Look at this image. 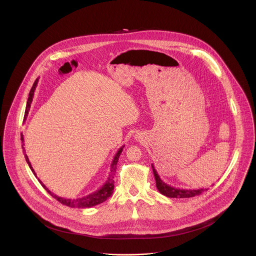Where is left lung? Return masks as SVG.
Listing matches in <instances>:
<instances>
[{
  "mask_svg": "<svg viewBox=\"0 0 256 256\" xmlns=\"http://www.w3.org/2000/svg\"><path fill=\"white\" fill-rule=\"evenodd\" d=\"M154 176L156 180V185L158 190L164 196L170 197V198H189V197H194L195 195H199L202 192L208 190L207 188H200V189H180V188H176L172 187L166 183L164 182L160 176L158 174L154 164H152Z\"/></svg>",
  "mask_w": 256,
  "mask_h": 256,
  "instance_id": "8db88e82",
  "label": "left lung"
}]
</instances>
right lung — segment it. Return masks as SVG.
<instances>
[{
    "instance_id": "1",
    "label": "right lung",
    "mask_w": 256,
    "mask_h": 256,
    "mask_svg": "<svg viewBox=\"0 0 256 256\" xmlns=\"http://www.w3.org/2000/svg\"><path fill=\"white\" fill-rule=\"evenodd\" d=\"M37 82H38V78L36 80L32 90H30V96H28V102H26V113H24V120L28 114V110L30 108V104L32 102V98H34V92H36V88L37 86ZM20 140L22 141L24 143V135L22 134V138ZM124 146H121L118 152H116V154L114 156L113 160H112V162H111V166H110V172L108 178V180L106 182V183L102 185V188H100L98 190H96V192L88 195V196H84L82 198H76V199H67V198H62V197H59L57 196L56 194H54L53 192H51L43 182L38 178V182H40V184L42 185V187L52 196L54 197L56 200H58L61 204L63 205H66V206H69V207H72V208H90L92 206H96V205H98L102 202H104L108 198H110L111 196V194L113 193V189H114V174L116 172V166H117V162H118V160H119V156L122 152V150H123ZM22 148H24V152H26L24 148V144H22ZM24 158H26V160L30 166V168L32 170V172H34V174L36 176V174L34 170V168L32 166V164L28 160V156H26V154H24Z\"/></svg>"
}]
</instances>
